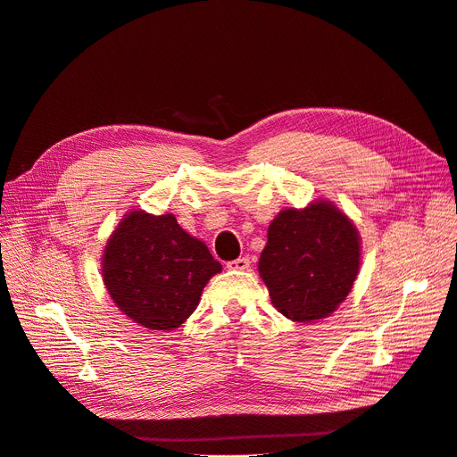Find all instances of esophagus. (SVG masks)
I'll use <instances>...</instances> for the list:
<instances>
[{
    "mask_svg": "<svg viewBox=\"0 0 457 457\" xmlns=\"http://www.w3.org/2000/svg\"><path fill=\"white\" fill-rule=\"evenodd\" d=\"M250 267V260L248 258H237L233 262H228V269H231V271H245V269Z\"/></svg>",
    "mask_w": 457,
    "mask_h": 457,
    "instance_id": "obj_1",
    "label": "esophagus"
}]
</instances>
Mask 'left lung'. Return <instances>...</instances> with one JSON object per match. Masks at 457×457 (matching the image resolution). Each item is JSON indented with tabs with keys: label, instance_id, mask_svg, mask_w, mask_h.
<instances>
[{
	"label": "left lung",
	"instance_id": "obj_1",
	"mask_svg": "<svg viewBox=\"0 0 457 457\" xmlns=\"http://www.w3.org/2000/svg\"><path fill=\"white\" fill-rule=\"evenodd\" d=\"M361 265V237L328 199L280 211L258 262L273 307L292 322L331 316L350 294Z\"/></svg>",
	"mask_w": 457,
	"mask_h": 457
}]
</instances>
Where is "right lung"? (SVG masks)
I'll list each match as a JSON object with an SVG mask.
<instances>
[{"mask_svg": "<svg viewBox=\"0 0 457 457\" xmlns=\"http://www.w3.org/2000/svg\"><path fill=\"white\" fill-rule=\"evenodd\" d=\"M220 271L207 245L184 231L171 212H126L101 256V277L114 305L154 331L180 328Z\"/></svg>", "mask_w": 457, "mask_h": 457, "instance_id": "1", "label": "right lung"}]
</instances>
